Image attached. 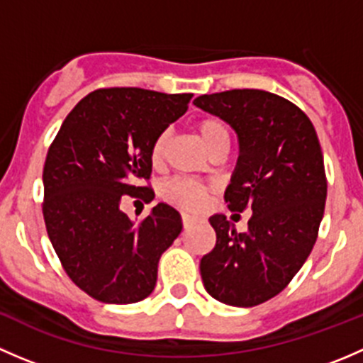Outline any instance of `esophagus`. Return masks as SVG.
Listing matches in <instances>:
<instances>
[{
  "instance_id": "34e87169",
  "label": "esophagus",
  "mask_w": 363,
  "mask_h": 363,
  "mask_svg": "<svg viewBox=\"0 0 363 363\" xmlns=\"http://www.w3.org/2000/svg\"><path fill=\"white\" fill-rule=\"evenodd\" d=\"M181 218H182V226H184V228H188V226H191L193 223H195V218L189 214H182Z\"/></svg>"
}]
</instances>
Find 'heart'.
Here are the masks:
<instances>
[{"label": "heart", "mask_w": 363, "mask_h": 363, "mask_svg": "<svg viewBox=\"0 0 363 363\" xmlns=\"http://www.w3.org/2000/svg\"><path fill=\"white\" fill-rule=\"evenodd\" d=\"M196 131H199L207 151H211L219 142L228 140V130H226L225 123L218 117H202L196 123ZM168 138H170L168 131H161L158 137L152 140L149 158H151V164L155 168H160L163 164ZM208 193H211L208 186L189 177H172L164 181L160 188V195L164 202L175 205L179 208H184V211H199V208H202Z\"/></svg>", "instance_id": "b5f03b06"}]
</instances>
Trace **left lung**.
I'll return each instance as SVG.
<instances>
[{"mask_svg": "<svg viewBox=\"0 0 363 363\" xmlns=\"http://www.w3.org/2000/svg\"><path fill=\"white\" fill-rule=\"evenodd\" d=\"M195 105L239 135L225 200L232 212H252L246 233L223 214L208 218L216 246L200 259L203 286L226 306H259L290 284L318 239L327 200L320 140L306 113L269 91L202 94Z\"/></svg>", "mask_w": 363, "mask_h": 363, "instance_id": "8db88e82", "label": "left lung"}]
</instances>
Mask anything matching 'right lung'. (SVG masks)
I'll return each instance as SVG.
<instances>
[{
  "label": "right lung",
  "instance_id": "obj_1",
  "mask_svg": "<svg viewBox=\"0 0 363 363\" xmlns=\"http://www.w3.org/2000/svg\"><path fill=\"white\" fill-rule=\"evenodd\" d=\"M191 93L101 87L61 124L43 164V219L69 279L105 303H135L152 294L158 262L182 230L174 207L158 203L135 225L123 196H155L151 144L188 111Z\"/></svg>",
  "mask_w": 363,
  "mask_h": 363
}]
</instances>
